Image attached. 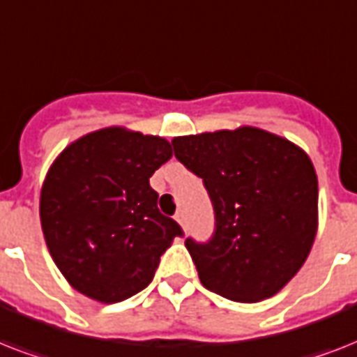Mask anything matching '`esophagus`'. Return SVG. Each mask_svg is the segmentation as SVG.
<instances>
[{
  "label": "esophagus",
  "mask_w": 357,
  "mask_h": 357,
  "mask_svg": "<svg viewBox=\"0 0 357 357\" xmlns=\"http://www.w3.org/2000/svg\"><path fill=\"white\" fill-rule=\"evenodd\" d=\"M174 218H176V222L181 224V226H183V222H185V215H183V211H178V213H176V217H174Z\"/></svg>",
  "instance_id": "1"
}]
</instances>
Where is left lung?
Here are the masks:
<instances>
[{
    "label": "left lung",
    "mask_w": 357,
    "mask_h": 357,
    "mask_svg": "<svg viewBox=\"0 0 357 357\" xmlns=\"http://www.w3.org/2000/svg\"><path fill=\"white\" fill-rule=\"evenodd\" d=\"M172 146L204 179L215 209L211 241H185L202 285L244 304L274 296L317 235L319 181L307 153L250 126L176 137Z\"/></svg>",
    "instance_id": "obj_1"
}]
</instances>
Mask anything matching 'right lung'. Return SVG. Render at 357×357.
<instances>
[{
	"mask_svg": "<svg viewBox=\"0 0 357 357\" xmlns=\"http://www.w3.org/2000/svg\"><path fill=\"white\" fill-rule=\"evenodd\" d=\"M172 157L162 137L105 128L74 140L40 192L47 250L66 282L114 304L150 285L161 255L183 231L157 209L151 174Z\"/></svg>",
	"mask_w": 357,
	"mask_h": 357,
	"instance_id": "obj_1",
	"label": "right lung"
}]
</instances>
